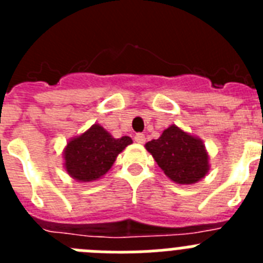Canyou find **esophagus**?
Masks as SVG:
<instances>
[{
    "label": "esophagus",
    "instance_id": "esophagus-1",
    "mask_svg": "<svg viewBox=\"0 0 263 263\" xmlns=\"http://www.w3.org/2000/svg\"><path fill=\"white\" fill-rule=\"evenodd\" d=\"M134 141H136L137 143H145V141H146L145 134H142V133H137L136 136H134Z\"/></svg>",
    "mask_w": 263,
    "mask_h": 263
}]
</instances>
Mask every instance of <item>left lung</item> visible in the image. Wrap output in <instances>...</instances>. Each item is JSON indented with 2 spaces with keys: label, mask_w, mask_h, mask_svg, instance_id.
I'll return each mask as SVG.
<instances>
[{
  "label": "left lung",
  "mask_w": 263,
  "mask_h": 263,
  "mask_svg": "<svg viewBox=\"0 0 263 263\" xmlns=\"http://www.w3.org/2000/svg\"><path fill=\"white\" fill-rule=\"evenodd\" d=\"M146 148L163 173L178 184L196 183L208 173V154L203 142L175 125L146 143Z\"/></svg>",
  "instance_id": "1"
}]
</instances>
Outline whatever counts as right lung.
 Listing matches in <instances>:
<instances>
[{
    "instance_id": "1",
    "label": "right lung",
    "mask_w": 263,
    "mask_h": 263,
    "mask_svg": "<svg viewBox=\"0 0 263 263\" xmlns=\"http://www.w3.org/2000/svg\"><path fill=\"white\" fill-rule=\"evenodd\" d=\"M130 143H133L130 137L113 138L104 127L93 125L67 143V173L79 182L96 180L108 173L117 155Z\"/></svg>"
}]
</instances>
